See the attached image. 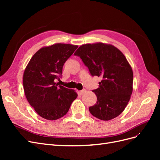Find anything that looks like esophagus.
I'll use <instances>...</instances> for the list:
<instances>
[{"mask_svg":"<svg viewBox=\"0 0 160 160\" xmlns=\"http://www.w3.org/2000/svg\"><path fill=\"white\" fill-rule=\"evenodd\" d=\"M86 92V90L85 89H83V90H81V91H79V94L80 95H83Z\"/></svg>","mask_w":160,"mask_h":160,"instance_id":"obj_1","label":"esophagus"}]
</instances>
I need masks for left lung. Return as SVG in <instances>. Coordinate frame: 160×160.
<instances>
[{"mask_svg":"<svg viewBox=\"0 0 160 160\" xmlns=\"http://www.w3.org/2000/svg\"><path fill=\"white\" fill-rule=\"evenodd\" d=\"M74 55L80 57L92 76L102 78L93 90L97 103L89 108L90 113L103 121L118 117L133 91V71L122 52L112 45L96 42L80 46Z\"/></svg>","mask_w":160,"mask_h":160,"instance_id":"1","label":"left lung"}]
</instances>
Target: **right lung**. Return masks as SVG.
<instances>
[{
	"mask_svg": "<svg viewBox=\"0 0 160 160\" xmlns=\"http://www.w3.org/2000/svg\"><path fill=\"white\" fill-rule=\"evenodd\" d=\"M78 47L55 43L42 47L28 62L23 74V88L28 103L41 118L56 120L67 114L77 97L73 89L55 82L62 66Z\"/></svg>",
	"mask_w": 160,
	"mask_h": 160,
	"instance_id": "right-lung-1",
	"label": "right lung"
}]
</instances>
